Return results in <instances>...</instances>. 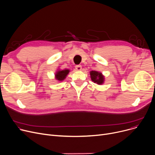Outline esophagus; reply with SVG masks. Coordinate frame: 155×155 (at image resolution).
<instances>
[{
	"instance_id": "obj_1",
	"label": "esophagus",
	"mask_w": 155,
	"mask_h": 155,
	"mask_svg": "<svg viewBox=\"0 0 155 155\" xmlns=\"http://www.w3.org/2000/svg\"><path fill=\"white\" fill-rule=\"evenodd\" d=\"M75 69L78 71H80V70H82V66H81L80 64H77L75 66Z\"/></svg>"
}]
</instances>
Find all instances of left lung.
I'll use <instances>...</instances> for the list:
<instances>
[{
  "instance_id": "8db88e82",
  "label": "left lung",
  "mask_w": 155,
  "mask_h": 155,
  "mask_svg": "<svg viewBox=\"0 0 155 155\" xmlns=\"http://www.w3.org/2000/svg\"><path fill=\"white\" fill-rule=\"evenodd\" d=\"M91 79L94 83H97V84H102L104 83V78L102 75L101 73H99L96 71H91Z\"/></svg>"
}]
</instances>
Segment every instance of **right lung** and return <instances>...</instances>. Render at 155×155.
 I'll return each mask as SVG.
<instances>
[{
    "label": "right lung",
    "mask_w": 155,
    "mask_h": 155,
    "mask_svg": "<svg viewBox=\"0 0 155 155\" xmlns=\"http://www.w3.org/2000/svg\"><path fill=\"white\" fill-rule=\"evenodd\" d=\"M70 70H60L58 71H57L56 73V78L62 81L65 78H66L67 75L68 74Z\"/></svg>",
    "instance_id": "right-lung-1"
}]
</instances>
